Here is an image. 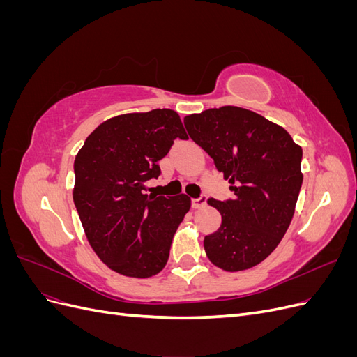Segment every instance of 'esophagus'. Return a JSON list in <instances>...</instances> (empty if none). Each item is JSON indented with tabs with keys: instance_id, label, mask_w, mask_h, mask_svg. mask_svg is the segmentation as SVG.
I'll return each instance as SVG.
<instances>
[{
	"instance_id": "1",
	"label": "esophagus",
	"mask_w": 357,
	"mask_h": 357,
	"mask_svg": "<svg viewBox=\"0 0 357 357\" xmlns=\"http://www.w3.org/2000/svg\"><path fill=\"white\" fill-rule=\"evenodd\" d=\"M205 204H207V197H205V195H201L199 198H193L192 199V208H201V207H204Z\"/></svg>"
}]
</instances>
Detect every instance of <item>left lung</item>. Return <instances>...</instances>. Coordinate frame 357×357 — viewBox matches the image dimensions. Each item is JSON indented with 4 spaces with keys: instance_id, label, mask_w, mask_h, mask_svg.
<instances>
[{
    "instance_id": "obj_1",
    "label": "left lung",
    "mask_w": 357,
    "mask_h": 357,
    "mask_svg": "<svg viewBox=\"0 0 357 357\" xmlns=\"http://www.w3.org/2000/svg\"><path fill=\"white\" fill-rule=\"evenodd\" d=\"M185 126L235 195L207 201L222 214L220 228L204 238L207 257L229 273L261 264L294 218L302 185L301 146L284 128L234 105L189 114Z\"/></svg>"
}]
</instances>
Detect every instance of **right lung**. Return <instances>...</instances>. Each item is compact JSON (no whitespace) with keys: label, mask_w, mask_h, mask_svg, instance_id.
<instances>
[{"label":"right lung","mask_w":357,"mask_h":357,"mask_svg":"<svg viewBox=\"0 0 357 357\" xmlns=\"http://www.w3.org/2000/svg\"><path fill=\"white\" fill-rule=\"evenodd\" d=\"M176 138L188 139L169 109L128 113L102 122L74 160L73 199L93 252L113 271L135 278L160 273L190 198L144 193Z\"/></svg>","instance_id":"add662e5"}]
</instances>
